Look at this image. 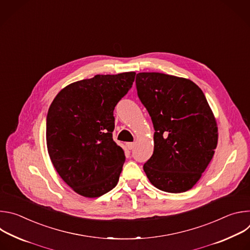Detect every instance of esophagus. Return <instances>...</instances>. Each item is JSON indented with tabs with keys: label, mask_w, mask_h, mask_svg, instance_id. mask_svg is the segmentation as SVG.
Segmentation results:
<instances>
[{
	"label": "esophagus",
	"mask_w": 250,
	"mask_h": 250,
	"mask_svg": "<svg viewBox=\"0 0 250 250\" xmlns=\"http://www.w3.org/2000/svg\"><path fill=\"white\" fill-rule=\"evenodd\" d=\"M126 147H127L129 150H131V149L134 147V144H133V142H127V144H126Z\"/></svg>",
	"instance_id": "esophagus-1"
}]
</instances>
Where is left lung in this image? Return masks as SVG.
I'll return each instance as SVG.
<instances>
[{
  "label": "left lung",
  "instance_id": "obj_1",
  "mask_svg": "<svg viewBox=\"0 0 250 250\" xmlns=\"http://www.w3.org/2000/svg\"><path fill=\"white\" fill-rule=\"evenodd\" d=\"M135 85L155 130L153 154L144 170L157 189L186 192L199 181L218 145L208 101L191 80L163 73H138Z\"/></svg>",
  "mask_w": 250,
  "mask_h": 250
}]
</instances>
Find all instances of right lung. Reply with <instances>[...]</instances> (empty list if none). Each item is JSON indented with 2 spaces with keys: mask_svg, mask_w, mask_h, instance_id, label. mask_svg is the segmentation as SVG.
<instances>
[{
  "mask_svg": "<svg viewBox=\"0 0 250 250\" xmlns=\"http://www.w3.org/2000/svg\"><path fill=\"white\" fill-rule=\"evenodd\" d=\"M135 72L96 75L62 89L46 118L51 162L76 193L97 198L114 189L125 156L113 139L114 110L132 87Z\"/></svg>",
  "mask_w": 250,
  "mask_h": 250,
  "instance_id": "right-lung-1",
  "label": "right lung"
}]
</instances>
